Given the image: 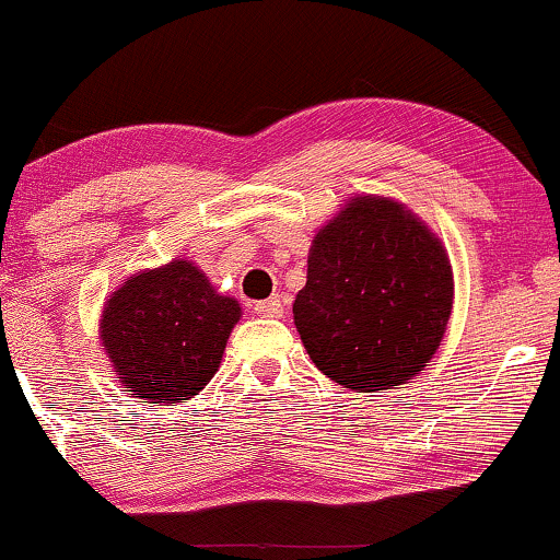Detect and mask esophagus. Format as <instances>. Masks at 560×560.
<instances>
[{
	"label": "esophagus",
	"mask_w": 560,
	"mask_h": 560,
	"mask_svg": "<svg viewBox=\"0 0 560 560\" xmlns=\"http://www.w3.org/2000/svg\"><path fill=\"white\" fill-rule=\"evenodd\" d=\"M254 311H257L259 316H270V318H280L282 314H285L280 295H272V298H267V301L254 303Z\"/></svg>",
	"instance_id": "obj_1"
}]
</instances>
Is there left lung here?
I'll return each mask as SVG.
<instances>
[{
	"label": "left lung",
	"instance_id": "obj_1",
	"mask_svg": "<svg viewBox=\"0 0 560 560\" xmlns=\"http://www.w3.org/2000/svg\"><path fill=\"white\" fill-rule=\"evenodd\" d=\"M453 295L447 249L422 218L394 198L354 195L316 231L293 318L326 377L373 394L424 370Z\"/></svg>",
	"mask_w": 560,
	"mask_h": 560
}]
</instances>
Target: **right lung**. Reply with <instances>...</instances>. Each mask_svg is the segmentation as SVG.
<instances>
[{"label":"right lung","instance_id":"right-lung-1","mask_svg":"<svg viewBox=\"0 0 560 560\" xmlns=\"http://www.w3.org/2000/svg\"><path fill=\"white\" fill-rule=\"evenodd\" d=\"M238 318L236 298L218 293L198 265L177 257L130 275L110 293L100 345L130 396L172 406L208 386Z\"/></svg>","mask_w":560,"mask_h":560}]
</instances>
